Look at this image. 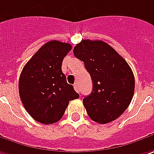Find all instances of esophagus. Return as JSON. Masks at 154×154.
<instances>
[{
  "label": "esophagus",
  "instance_id": "34e87169",
  "mask_svg": "<svg viewBox=\"0 0 154 154\" xmlns=\"http://www.w3.org/2000/svg\"><path fill=\"white\" fill-rule=\"evenodd\" d=\"M74 89H75V90L77 91V93H79L80 92V87H79V85H78V84H74Z\"/></svg>",
  "mask_w": 154,
  "mask_h": 154
}]
</instances>
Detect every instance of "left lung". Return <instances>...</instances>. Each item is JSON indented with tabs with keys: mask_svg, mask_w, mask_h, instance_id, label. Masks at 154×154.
I'll use <instances>...</instances> for the list:
<instances>
[{
	"mask_svg": "<svg viewBox=\"0 0 154 154\" xmlns=\"http://www.w3.org/2000/svg\"><path fill=\"white\" fill-rule=\"evenodd\" d=\"M73 53L84 62L93 83L90 95L83 100L88 116L100 124L115 121L128 109L134 96V77L130 66L102 40L83 39Z\"/></svg>",
	"mask_w": 154,
	"mask_h": 154,
	"instance_id": "left-lung-1",
	"label": "left lung"
}]
</instances>
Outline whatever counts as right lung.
Returning <instances> with one entry per match:
<instances>
[{
  "label": "right lung",
  "mask_w": 154,
  "mask_h": 154,
  "mask_svg": "<svg viewBox=\"0 0 154 154\" xmlns=\"http://www.w3.org/2000/svg\"><path fill=\"white\" fill-rule=\"evenodd\" d=\"M71 45L51 40L41 46L24 66L19 80V94L24 108L42 124L58 122L69 102L79 95L67 84L62 62Z\"/></svg>",
  "instance_id": "add662e5"
}]
</instances>
